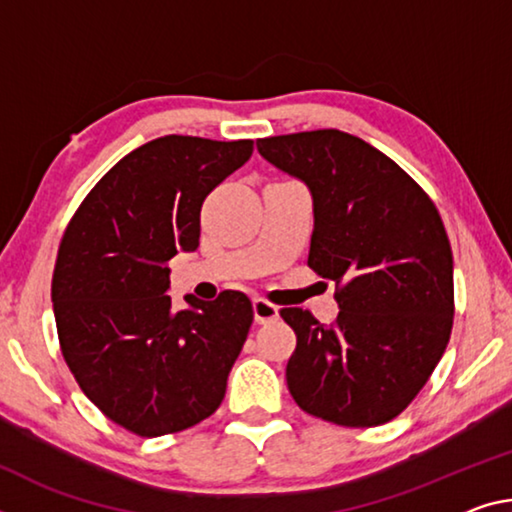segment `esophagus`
<instances>
[{"label":"esophagus","mask_w":512,"mask_h":512,"mask_svg":"<svg viewBox=\"0 0 512 512\" xmlns=\"http://www.w3.org/2000/svg\"><path fill=\"white\" fill-rule=\"evenodd\" d=\"M253 312H255V323L275 321V319H278V314H280L278 307H275L273 303H269V300H264V298H255L253 300Z\"/></svg>","instance_id":"esophagus-1"}]
</instances>
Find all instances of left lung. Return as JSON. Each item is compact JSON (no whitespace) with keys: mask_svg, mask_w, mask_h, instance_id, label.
<instances>
[{"mask_svg":"<svg viewBox=\"0 0 512 512\" xmlns=\"http://www.w3.org/2000/svg\"><path fill=\"white\" fill-rule=\"evenodd\" d=\"M310 189L307 266L335 280L339 314L280 312L296 332L287 385L300 410L337 426L387 424L431 378L453 326V255L433 200L383 152L339 129L259 139Z\"/></svg>","mask_w":512,"mask_h":512,"instance_id":"left-lung-1","label":"left lung"}]
</instances>
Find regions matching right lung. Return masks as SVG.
I'll return each instance as SVG.
<instances>
[{
  "label": "right lung",
  "instance_id": "obj_1",
  "mask_svg": "<svg viewBox=\"0 0 512 512\" xmlns=\"http://www.w3.org/2000/svg\"><path fill=\"white\" fill-rule=\"evenodd\" d=\"M253 141L161 136L93 186L63 234L52 303L63 358L88 399L141 437L191 428L221 405L253 305L241 291L184 296L168 262L200 246V207Z\"/></svg>",
  "mask_w": 512,
  "mask_h": 512
}]
</instances>
